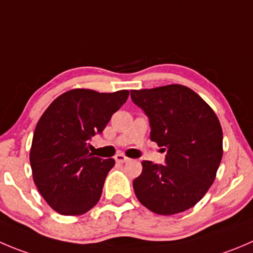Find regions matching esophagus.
Instances as JSON below:
<instances>
[{
    "mask_svg": "<svg viewBox=\"0 0 253 253\" xmlns=\"http://www.w3.org/2000/svg\"><path fill=\"white\" fill-rule=\"evenodd\" d=\"M115 161L119 162V163H125V162L128 161V157H126L125 154L120 153V154H116V156H115Z\"/></svg>",
    "mask_w": 253,
    "mask_h": 253,
    "instance_id": "obj_1",
    "label": "esophagus"
}]
</instances>
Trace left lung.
<instances>
[{
    "label": "left lung",
    "mask_w": 253,
    "mask_h": 253,
    "mask_svg": "<svg viewBox=\"0 0 253 253\" xmlns=\"http://www.w3.org/2000/svg\"><path fill=\"white\" fill-rule=\"evenodd\" d=\"M131 97L148 116L151 139L167 151V166L142 162L141 175L133 180L137 199L159 215L190 209L207 194L221 162L219 119L184 85L131 90Z\"/></svg>",
    "instance_id": "left-lung-1"
}]
</instances>
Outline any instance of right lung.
I'll list each match as a JSON object with an SVG mask.
<instances>
[{
	"mask_svg": "<svg viewBox=\"0 0 253 253\" xmlns=\"http://www.w3.org/2000/svg\"><path fill=\"white\" fill-rule=\"evenodd\" d=\"M129 91L73 89L56 97L34 129L29 161L39 193L61 215H82L99 203L114 158L90 153V138L101 133Z\"/></svg>",
	"mask_w": 253,
	"mask_h": 253,
	"instance_id": "right-lung-1",
	"label": "right lung"
}]
</instances>
